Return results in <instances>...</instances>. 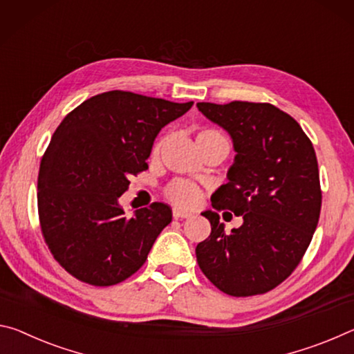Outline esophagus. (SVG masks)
<instances>
[{
    "label": "esophagus",
    "mask_w": 354,
    "mask_h": 354,
    "mask_svg": "<svg viewBox=\"0 0 354 354\" xmlns=\"http://www.w3.org/2000/svg\"><path fill=\"white\" fill-rule=\"evenodd\" d=\"M172 215L176 219H185V218H191V213L188 212H183V210H178V208H174L172 210Z\"/></svg>",
    "instance_id": "esophagus-1"
}]
</instances>
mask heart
I'll return each instance as SVG.
<instances>
[{"label": "heart", "instance_id": "heart-1", "mask_svg": "<svg viewBox=\"0 0 354 354\" xmlns=\"http://www.w3.org/2000/svg\"><path fill=\"white\" fill-rule=\"evenodd\" d=\"M219 138L223 136L219 135L216 130L205 129L198 133V138L196 139H198L199 142V141H208V139H219ZM163 146H165V139H161L160 142L155 144V147L152 150L153 158H156V156L160 155ZM165 194L174 205L183 207V208L198 205V202L201 201V189L198 185H194L193 182H188V180H182V178H178V180H174L167 185L165 189Z\"/></svg>", "mask_w": 354, "mask_h": 354}]
</instances>
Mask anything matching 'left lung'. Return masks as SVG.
I'll list each match as a JSON object with an SVG mask.
<instances>
[{
    "label": "left lung",
    "mask_w": 354,
    "mask_h": 354,
    "mask_svg": "<svg viewBox=\"0 0 354 354\" xmlns=\"http://www.w3.org/2000/svg\"><path fill=\"white\" fill-rule=\"evenodd\" d=\"M198 109L229 133L236 152L212 205L243 218L225 234L216 212H202L212 234L196 248L198 263L232 297L270 292L297 268L320 218L314 146L292 115L270 103L202 102Z\"/></svg>",
    "instance_id": "obj_1"
}]
</instances>
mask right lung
<instances>
[{"instance_id":"1","label":"right lung","mask_w":354,"mask_h":354,"mask_svg":"<svg viewBox=\"0 0 354 354\" xmlns=\"http://www.w3.org/2000/svg\"><path fill=\"white\" fill-rule=\"evenodd\" d=\"M193 106L125 91L88 98L64 118L40 161V227L77 279L108 287L141 268L172 219L163 202L127 216L119 198L146 171L156 135Z\"/></svg>"}]
</instances>
